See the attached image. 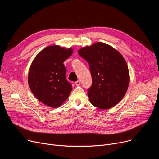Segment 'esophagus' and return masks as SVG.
<instances>
[{"label": "esophagus", "instance_id": "esophagus-1", "mask_svg": "<svg viewBox=\"0 0 159 159\" xmlns=\"http://www.w3.org/2000/svg\"><path fill=\"white\" fill-rule=\"evenodd\" d=\"M75 84L76 86H80V80H77L75 82Z\"/></svg>", "mask_w": 159, "mask_h": 159}]
</instances>
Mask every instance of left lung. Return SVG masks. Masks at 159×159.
<instances>
[{
    "mask_svg": "<svg viewBox=\"0 0 159 159\" xmlns=\"http://www.w3.org/2000/svg\"><path fill=\"white\" fill-rule=\"evenodd\" d=\"M78 53L89 66L92 84L88 95L91 103L103 110L118 104L126 94L129 82L128 65L122 55L102 43L82 48Z\"/></svg>",
    "mask_w": 159,
    "mask_h": 159,
    "instance_id": "left-lung-1",
    "label": "left lung"
}]
</instances>
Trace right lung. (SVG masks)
<instances>
[{
    "label": "right lung",
    "instance_id": "1",
    "mask_svg": "<svg viewBox=\"0 0 159 159\" xmlns=\"http://www.w3.org/2000/svg\"><path fill=\"white\" fill-rule=\"evenodd\" d=\"M73 53L71 48L50 46L36 56L29 70L28 84L32 93L46 106L57 107L68 98L72 85L66 79L63 62Z\"/></svg>",
    "mask_w": 159,
    "mask_h": 159
}]
</instances>
